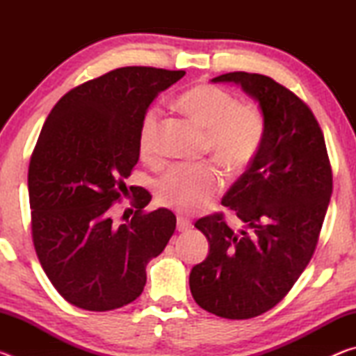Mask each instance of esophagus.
Returning a JSON list of instances; mask_svg holds the SVG:
<instances>
[{"label":"esophagus","mask_w":356,"mask_h":356,"mask_svg":"<svg viewBox=\"0 0 356 356\" xmlns=\"http://www.w3.org/2000/svg\"><path fill=\"white\" fill-rule=\"evenodd\" d=\"M191 227H193V225L190 220L184 218V216H179L177 218V231L179 232H186V231H190Z\"/></svg>","instance_id":"esophagus-1"}]
</instances>
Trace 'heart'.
Segmentation results:
<instances>
[{
	"mask_svg": "<svg viewBox=\"0 0 356 356\" xmlns=\"http://www.w3.org/2000/svg\"><path fill=\"white\" fill-rule=\"evenodd\" d=\"M179 110L206 130L204 150L229 174L246 170L256 159L265 138V116L252 104H240L236 95L213 84H197L177 99ZM161 110L156 105L144 111L138 147L143 156L159 152ZM222 186L221 174L213 165L177 163L156 182V197L168 207L180 212L206 209Z\"/></svg>",
	"mask_w": 356,
	"mask_h": 356,
	"instance_id": "obj_1",
	"label": "heart"
}]
</instances>
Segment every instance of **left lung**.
Segmentation results:
<instances>
[{
    "instance_id": "8db88e82",
    "label": "left lung",
    "mask_w": 356,
    "mask_h": 356,
    "mask_svg": "<svg viewBox=\"0 0 356 356\" xmlns=\"http://www.w3.org/2000/svg\"><path fill=\"white\" fill-rule=\"evenodd\" d=\"M212 81L242 86L267 124L257 156L221 201L243 227L236 232L222 213L195 222L210 250L190 273L193 298L215 316L242 321L278 305L309 264L333 174L318 122L292 91L248 72H229Z\"/></svg>"
}]
</instances>
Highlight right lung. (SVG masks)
I'll return each mask as SVG.
<instances>
[{
    "instance_id": "add662e5",
    "label": "right lung",
    "mask_w": 356,
    "mask_h": 356,
    "mask_svg": "<svg viewBox=\"0 0 356 356\" xmlns=\"http://www.w3.org/2000/svg\"><path fill=\"white\" fill-rule=\"evenodd\" d=\"M184 75L111 70L63 95L42 127L28 170L33 243L48 280L76 308L111 311L136 300L146 265L174 234L171 210H143L152 197L146 190L134 195L135 213L122 225L113 204L140 159L144 111Z\"/></svg>"
}]
</instances>
